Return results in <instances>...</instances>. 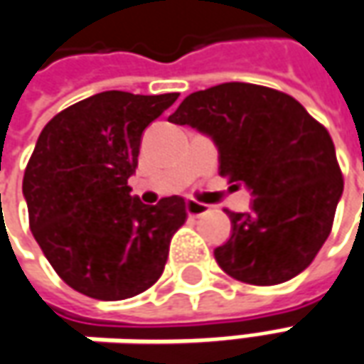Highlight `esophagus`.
<instances>
[{"label": "esophagus", "instance_id": "1", "mask_svg": "<svg viewBox=\"0 0 364 364\" xmlns=\"http://www.w3.org/2000/svg\"><path fill=\"white\" fill-rule=\"evenodd\" d=\"M185 209H187V213H189L191 218H199V215H205L207 211H209V205L199 203V201H195V199H187Z\"/></svg>", "mask_w": 364, "mask_h": 364}]
</instances>
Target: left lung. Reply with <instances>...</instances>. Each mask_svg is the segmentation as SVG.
Here are the masks:
<instances>
[{
    "label": "left lung",
    "instance_id": "8db88e82",
    "mask_svg": "<svg viewBox=\"0 0 364 364\" xmlns=\"http://www.w3.org/2000/svg\"><path fill=\"white\" fill-rule=\"evenodd\" d=\"M169 120L211 136L220 175L254 195L247 213L228 211L232 237L213 252L220 268L254 286L306 269L345 187L328 131L290 95L247 82L193 92Z\"/></svg>",
    "mask_w": 364,
    "mask_h": 364
}]
</instances>
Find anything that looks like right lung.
Segmentation results:
<instances>
[{"mask_svg":"<svg viewBox=\"0 0 364 364\" xmlns=\"http://www.w3.org/2000/svg\"><path fill=\"white\" fill-rule=\"evenodd\" d=\"M177 92L107 90L58 112L40 132L23 173L30 230L56 274L80 294L124 300L165 269L185 199L144 205L129 187L144 129Z\"/></svg>","mask_w":364,"mask_h":364,"instance_id":"right-lung-1","label":"right lung"}]
</instances>
